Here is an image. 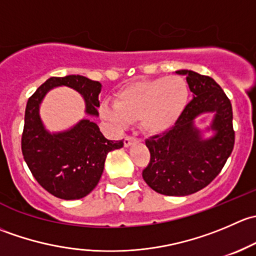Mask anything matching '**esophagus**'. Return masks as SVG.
<instances>
[{"label": "esophagus", "mask_w": 256, "mask_h": 256, "mask_svg": "<svg viewBox=\"0 0 256 256\" xmlns=\"http://www.w3.org/2000/svg\"><path fill=\"white\" fill-rule=\"evenodd\" d=\"M135 141H138V138H134V136H126L125 138H124V146L125 147H128L130 144H132Z\"/></svg>", "instance_id": "obj_1"}]
</instances>
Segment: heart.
I'll list each match as a JSON object with an SVG mask.
<instances>
[{
  "label": "heart",
  "mask_w": 256,
  "mask_h": 256,
  "mask_svg": "<svg viewBox=\"0 0 256 256\" xmlns=\"http://www.w3.org/2000/svg\"><path fill=\"white\" fill-rule=\"evenodd\" d=\"M188 100L190 88L180 76L141 80L121 89L115 105H102L100 115L118 128L128 121H138L144 132L160 134L174 125Z\"/></svg>",
  "instance_id": "heart-1"
}]
</instances>
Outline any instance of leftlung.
<instances>
[{"instance_id":"obj_1","label":"left lung","mask_w":256,"mask_h":256,"mask_svg":"<svg viewBox=\"0 0 256 256\" xmlns=\"http://www.w3.org/2000/svg\"><path fill=\"white\" fill-rule=\"evenodd\" d=\"M187 76L193 99L170 130L147 138L150 162L142 171L150 188L164 196H188L207 187L226 164L236 142L233 109L220 85L208 76L178 70ZM207 111L216 112V135L202 140L192 120Z\"/></svg>"}]
</instances>
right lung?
I'll use <instances>...</instances> for the list:
<instances>
[{
  "instance_id": "obj_1",
  "label": "right lung",
  "mask_w": 256,
  "mask_h": 256,
  "mask_svg": "<svg viewBox=\"0 0 256 256\" xmlns=\"http://www.w3.org/2000/svg\"><path fill=\"white\" fill-rule=\"evenodd\" d=\"M60 85L80 92L86 102V112L98 115V95L102 90L99 82L82 76H52L28 99L20 147L33 177L47 192L62 200H80L99 183L108 152L121 148L124 142L105 138L90 120H82L66 132H47L38 108L48 90Z\"/></svg>"
}]
</instances>
